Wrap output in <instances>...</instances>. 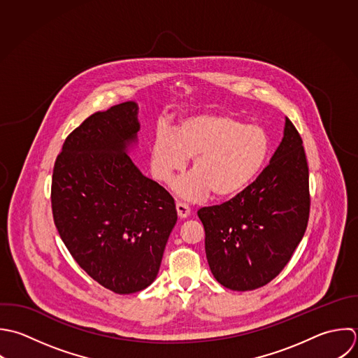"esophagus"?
Masks as SVG:
<instances>
[{
    "label": "esophagus",
    "mask_w": 358,
    "mask_h": 358,
    "mask_svg": "<svg viewBox=\"0 0 358 358\" xmlns=\"http://www.w3.org/2000/svg\"><path fill=\"white\" fill-rule=\"evenodd\" d=\"M176 208H177V213H178V217L180 219H185L189 216L191 213V209L187 203H182V202H177L176 203Z\"/></svg>",
    "instance_id": "34e87169"
}]
</instances>
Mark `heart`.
Returning <instances> with one entry per match:
<instances>
[{"mask_svg": "<svg viewBox=\"0 0 358 358\" xmlns=\"http://www.w3.org/2000/svg\"><path fill=\"white\" fill-rule=\"evenodd\" d=\"M269 136L254 124L223 113H203L181 120L176 131L159 127L150 148V169L160 182H170L188 159L194 171L173 184L187 201H201L210 191L220 198L244 191L262 171L269 156Z\"/></svg>", "mask_w": 358, "mask_h": 358, "instance_id": "b5f03b06", "label": "heart"}]
</instances>
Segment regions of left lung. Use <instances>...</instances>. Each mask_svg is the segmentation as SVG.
<instances>
[{"mask_svg":"<svg viewBox=\"0 0 358 358\" xmlns=\"http://www.w3.org/2000/svg\"><path fill=\"white\" fill-rule=\"evenodd\" d=\"M198 216L209 268L222 286L255 290L283 271L310 216L307 157L287 117L283 139L259 177L229 202L199 209Z\"/></svg>","mask_w":358,"mask_h":358,"instance_id":"8db88e82","label":"left lung"}]
</instances>
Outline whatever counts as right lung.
<instances>
[{"label":"right lung","mask_w":358,"mask_h":358,"mask_svg":"<svg viewBox=\"0 0 358 358\" xmlns=\"http://www.w3.org/2000/svg\"><path fill=\"white\" fill-rule=\"evenodd\" d=\"M138 104L97 111L73 129L58 155L51 206L61 240L99 285L131 294L150 286L177 222L173 196L134 164Z\"/></svg>","instance_id":"obj_1"}]
</instances>
